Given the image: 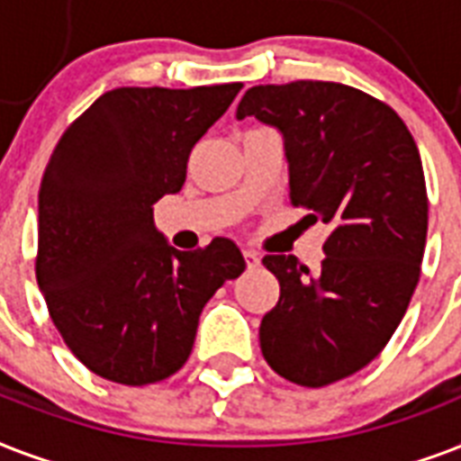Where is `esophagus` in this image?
Wrapping results in <instances>:
<instances>
[{
	"instance_id": "obj_1",
	"label": "esophagus",
	"mask_w": 461,
	"mask_h": 461,
	"mask_svg": "<svg viewBox=\"0 0 461 461\" xmlns=\"http://www.w3.org/2000/svg\"><path fill=\"white\" fill-rule=\"evenodd\" d=\"M242 257H245V262H248V269H257V267H259V255L252 252V249H242Z\"/></svg>"
}]
</instances>
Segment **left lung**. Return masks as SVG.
Returning <instances> with one entry per match:
<instances>
[{"label": "left lung", "mask_w": 461, "mask_h": 461, "mask_svg": "<svg viewBox=\"0 0 461 461\" xmlns=\"http://www.w3.org/2000/svg\"><path fill=\"white\" fill-rule=\"evenodd\" d=\"M284 139L288 197L330 226L320 269L267 255L279 303L259 346L281 377L324 387L383 351L419 284L428 233L423 166L402 117L373 95L331 81L252 86L235 110Z\"/></svg>", "instance_id": "left-lung-1"}]
</instances>
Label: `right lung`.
Masks as SVG:
<instances>
[{
  "instance_id": "add662e5",
  "label": "right lung",
  "mask_w": 461,
  "mask_h": 461,
  "mask_svg": "<svg viewBox=\"0 0 461 461\" xmlns=\"http://www.w3.org/2000/svg\"><path fill=\"white\" fill-rule=\"evenodd\" d=\"M240 88H115L50 156L38 286L64 344L110 383L139 387L177 373L209 298L245 269L230 238L180 252L153 223V204L182 190L192 149Z\"/></svg>"
}]
</instances>
